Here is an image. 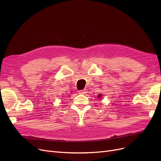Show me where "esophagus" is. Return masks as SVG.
I'll list each match as a JSON object with an SVG mask.
<instances>
[{
	"instance_id": "obj_1",
	"label": "esophagus",
	"mask_w": 161,
	"mask_h": 161,
	"mask_svg": "<svg viewBox=\"0 0 161 161\" xmlns=\"http://www.w3.org/2000/svg\"><path fill=\"white\" fill-rule=\"evenodd\" d=\"M87 92L86 89H82V90H79V94H85Z\"/></svg>"
}]
</instances>
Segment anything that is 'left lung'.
<instances>
[{"label": "left lung", "mask_w": 161, "mask_h": 161, "mask_svg": "<svg viewBox=\"0 0 161 161\" xmlns=\"http://www.w3.org/2000/svg\"><path fill=\"white\" fill-rule=\"evenodd\" d=\"M101 96H102V95H98V97H101Z\"/></svg>", "instance_id": "8db88e82"}]
</instances>
